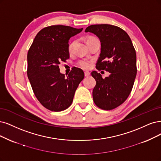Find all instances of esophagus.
<instances>
[{"label": "esophagus", "mask_w": 161, "mask_h": 161, "mask_svg": "<svg viewBox=\"0 0 161 161\" xmlns=\"http://www.w3.org/2000/svg\"><path fill=\"white\" fill-rule=\"evenodd\" d=\"M84 74H85V76L88 77L89 75H90V72H89V71H85V72H84Z\"/></svg>", "instance_id": "1"}]
</instances>
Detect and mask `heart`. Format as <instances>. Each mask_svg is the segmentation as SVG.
I'll use <instances>...</instances> for the list:
<instances>
[{"instance_id":"b5f03b06","label":"heart","mask_w":161,"mask_h":161,"mask_svg":"<svg viewBox=\"0 0 161 161\" xmlns=\"http://www.w3.org/2000/svg\"><path fill=\"white\" fill-rule=\"evenodd\" d=\"M89 38H88V39H89ZM88 39H87V40H88ZM74 44H75V42H71V43L69 44V47H68V49H69V52L72 51L74 46ZM78 65H79V66H80V68H83V69H90V68L91 65H92V63H91L90 61L87 60V59H81V60L79 61V62H78Z\"/></svg>"}]
</instances>
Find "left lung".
Returning <instances> with one entry per match:
<instances>
[{"instance_id":"obj_1","label":"left lung","mask_w":161,"mask_h":161,"mask_svg":"<svg viewBox=\"0 0 161 161\" xmlns=\"http://www.w3.org/2000/svg\"><path fill=\"white\" fill-rule=\"evenodd\" d=\"M85 32L96 34L101 42L96 68L110 73L103 79L96 71L92 72L96 81L93 102L103 110L114 109L125 102L132 90L136 75L134 46L127 32L116 26L94 25L86 28Z\"/></svg>"}]
</instances>
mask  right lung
I'll return each instance as SVG.
<instances>
[{
	"label": "right lung",
	"instance_id": "obj_1",
	"mask_svg": "<svg viewBox=\"0 0 161 161\" xmlns=\"http://www.w3.org/2000/svg\"><path fill=\"white\" fill-rule=\"evenodd\" d=\"M82 30L63 25L46 27L36 36L28 50L27 75L32 90L40 103L52 111L69 108L84 78L83 70L75 67L65 77L58 65L69 58V38Z\"/></svg>",
	"mask_w": 161,
	"mask_h": 161
}]
</instances>
